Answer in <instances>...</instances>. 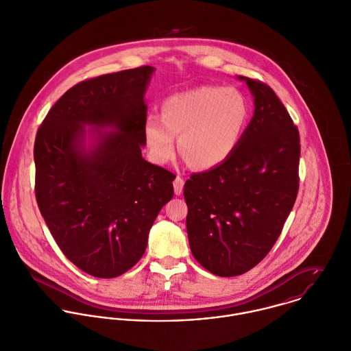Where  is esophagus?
<instances>
[{"label": "esophagus", "instance_id": "34e87169", "mask_svg": "<svg viewBox=\"0 0 351 351\" xmlns=\"http://www.w3.org/2000/svg\"><path fill=\"white\" fill-rule=\"evenodd\" d=\"M173 185H174V193H176L177 196H180V195L182 193V189H184V180H182L181 177H177V178L174 180Z\"/></svg>", "mask_w": 351, "mask_h": 351}]
</instances>
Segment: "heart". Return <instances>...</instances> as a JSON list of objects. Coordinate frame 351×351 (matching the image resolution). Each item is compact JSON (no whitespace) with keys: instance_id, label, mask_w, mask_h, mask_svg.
Returning <instances> with one entry per match:
<instances>
[{"instance_id":"b5f03b06","label":"heart","mask_w":351,"mask_h":351,"mask_svg":"<svg viewBox=\"0 0 351 351\" xmlns=\"http://www.w3.org/2000/svg\"><path fill=\"white\" fill-rule=\"evenodd\" d=\"M247 105L235 88L204 86L174 94L162 104V117L144 122V138L151 158L167 163L178 147L191 167L210 170L228 160L247 121Z\"/></svg>"}]
</instances>
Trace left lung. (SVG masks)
<instances>
[{
  "mask_svg": "<svg viewBox=\"0 0 351 351\" xmlns=\"http://www.w3.org/2000/svg\"><path fill=\"white\" fill-rule=\"evenodd\" d=\"M247 84L254 112L232 156L185 182L193 257L218 276L257 265L282 232L298 192L300 133L267 84Z\"/></svg>",
  "mask_w": 351,
  "mask_h": 351,
  "instance_id": "left-lung-1",
  "label": "left lung"
}]
</instances>
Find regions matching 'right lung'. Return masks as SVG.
I'll use <instances>...</instances> for the list:
<instances>
[{
    "mask_svg": "<svg viewBox=\"0 0 351 351\" xmlns=\"http://www.w3.org/2000/svg\"><path fill=\"white\" fill-rule=\"evenodd\" d=\"M154 71L140 66L76 84L36 133L39 211L62 253L95 278L119 276L141 258L174 195L176 176L141 155Z\"/></svg>",
    "mask_w": 351,
    "mask_h": 351,
    "instance_id": "1",
    "label": "right lung"
}]
</instances>
